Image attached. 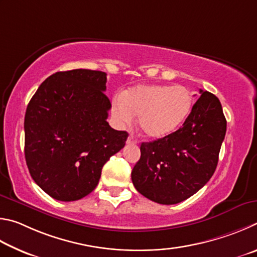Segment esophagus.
Wrapping results in <instances>:
<instances>
[{
  "label": "esophagus",
  "instance_id": "1",
  "mask_svg": "<svg viewBox=\"0 0 257 257\" xmlns=\"http://www.w3.org/2000/svg\"><path fill=\"white\" fill-rule=\"evenodd\" d=\"M126 143H127V145H137V140H136V139H134V137L130 136L127 138V141H126Z\"/></svg>",
  "mask_w": 257,
  "mask_h": 257
}]
</instances>
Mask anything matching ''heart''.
Wrapping results in <instances>:
<instances>
[{"instance_id":"1","label":"heart","mask_w":257,"mask_h":257,"mask_svg":"<svg viewBox=\"0 0 257 257\" xmlns=\"http://www.w3.org/2000/svg\"><path fill=\"white\" fill-rule=\"evenodd\" d=\"M192 94L182 85H139L112 102V116L120 125L139 118L142 133L161 140L177 132L192 109Z\"/></svg>"}]
</instances>
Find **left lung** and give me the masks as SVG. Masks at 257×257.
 Instances as JSON below:
<instances>
[{"label": "left lung", "mask_w": 257, "mask_h": 257, "mask_svg": "<svg viewBox=\"0 0 257 257\" xmlns=\"http://www.w3.org/2000/svg\"><path fill=\"white\" fill-rule=\"evenodd\" d=\"M201 97L177 132L142 142L131 177L137 191L159 204H176L201 190L212 177L226 136L227 120L213 93Z\"/></svg>", "instance_id": "obj_1"}]
</instances>
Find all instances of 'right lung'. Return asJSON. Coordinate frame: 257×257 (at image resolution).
Returning a JSON list of instances; mask_svg holds the SVG:
<instances>
[{
    "instance_id": "1",
    "label": "right lung",
    "mask_w": 257,
    "mask_h": 257,
    "mask_svg": "<svg viewBox=\"0 0 257 257\" xmlns=\"http://www.w3.org/2000/svg\"><path fill=\"white\" fill-rule=\"evenodd\" d=\"M106 73L56 72L39 85L25 116V157L35 183L58 201L91 193L101 169L128 134L107 121Z\"/></svg>"
}]
</instances>
